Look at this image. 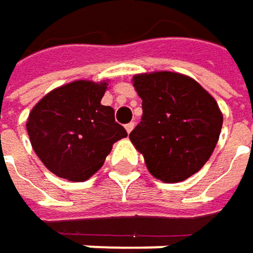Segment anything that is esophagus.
Wrapping results in <instances>:
<instances>
[{
  "instance_id": "obj_1",
  "label": "esophagus",
  "mask_w": 253,
  "mask_h": 253,
  "mask_svg": "<svg viewBox=\"0 0 253 253\" xmlns=\"http://www.w3.org/2000/svg\"><path fill=\"white\" fill-rule=\"evenodd\" d=\"M134 126H135V124H134V122H129V124H126V125H125V129H126V132L129 134V132L134 129Z\"/></svg>"
}]
</instances>
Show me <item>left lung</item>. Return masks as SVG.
Here are the masks:
<instances>
[{
    "mask_svg": "<svg viewBox=\"0 0 253 253\" xmlns=\"http://www.w3.org/2000/svg\"><path fill=\"white\" fill-rule=\"evenodd\" d=\"M143 100L141 122L129 134L149 172L180 183L209 161L222 128L216 100L193 78L178 72L137 73L131 79Z\"/></svg>",
    "mask_w": 253,
    "mask_h": 253,
    "instance_id": "left-lung-1",
    "label": "left lung"
}]
</instances>
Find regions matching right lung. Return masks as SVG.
<instances>
[{
	"mask_svg": "<svg viewBox=\"0 0 253 253\" xmlns=\"http://www.w3.org/2000/svg\"><path fill=\"white\" fill-rule=\"evenodd\" d=\"M109 79L73 81L51 89L29 112L26 131L34 152L54 175L85 181L104 164L113 144L126 137L115 110L101 98Z\"/></svg>",
	"mask_w": 253,
	"mask_h": 253,
	"instance_id": "add662e5",
	"label": "right lung"
}]
</instances>
